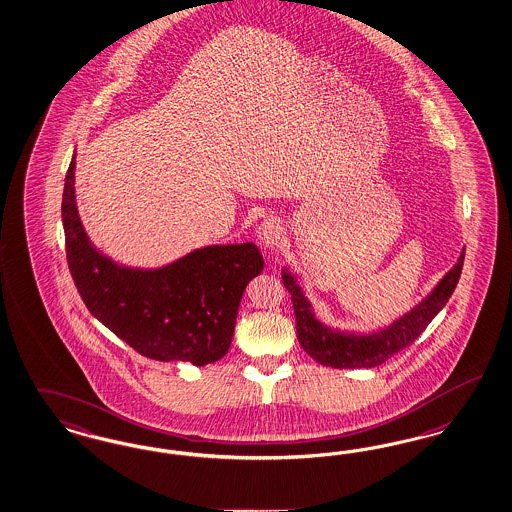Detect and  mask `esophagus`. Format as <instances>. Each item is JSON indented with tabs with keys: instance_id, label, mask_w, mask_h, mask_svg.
<instances>
[{
	"instance_id": "esophagus-1",
	"label": "esophagus",
	"mask_w": 512,
	"mask_h": 512,
	"mask_svg": "<svg viewBox=\"0 0 512 512\" xmlns=\"http://www.w3.org/2000/svg\"><path fill=\"white\" fill-rule=\"evenodd\" d=\"M282 238L283 229L278 219L268 217V219H265V221L261 223V227H259V240L263 242V246L272 249V247H276L280 244Z\"/></svg>"
}]
</instances>
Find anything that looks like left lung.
<instances>
[{"instance_id": "obj_1", "label": "left lung", "mask_w": 512, "mask_h": 512, "mask_svg": "<svg viewBox=\"0 0 512 512\" xmlns=\"http://www.w3.org/2000/svg\"><path fill=\"white\" fill-rule=\"evenodd\" d=\"M463 259L465 251L461 253L458 265L442 278L435 291L420 306H416L405 318L395 321L388 329L372 335L338 333L319 323L299 283L289 272H283V285L293 300L300 346L323 367L333 369H371L386 363L391 355L405 350L422 335L431 319L444 308L458 285Z\"/></svg>"}]
</instances>
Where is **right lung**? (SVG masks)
Listing matches in <instances>:
<instances>
[{
  "label": "right lung",
  "instance_id": "add662e5",
  "mask_svg": "<svg viewBox=\"0 0 512 512\" xmlns=\"http://www.w3.org/2000/svg\"><path fill=\"white\" fill-rule=\"evenodd\" d=\"M71 159L62 223L71 278L90 314L136 352L157 361L208 365L229 352L247 282L261 274L255 244L202 247L160 270H130L90 246L73 196Z\"/></svg>",
  "mask_w": 512,
  "mask_h": 512
}]
</instances>
